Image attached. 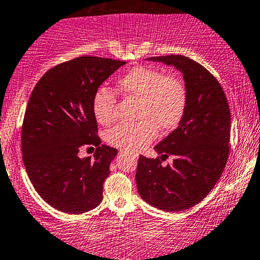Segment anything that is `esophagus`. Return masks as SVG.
Returning <instances> with one entry per match:
<instances>
[{
  "label": "esophagus",
  "mask_w": 260,
  "mask_h": 260,
  "mask_svg": "<svg viewBox=\"0 0 260 260\" xmlns=\"http://www.w3.org/2000/svg\"><path fill=\"white\" fill-rule=\"evenodd\" d=\"M123 153H124V154H129V156H132L134 159H136V158H137V157H138V156H137V154H134V153H127V152H122V151H121V152H120V154H123Z\"/></svg>",
  "instance_id": "34e87169"
}]
</instances>
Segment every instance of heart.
Here are the masks:
<instances>
[{
  "label": "heart",
  "instance_id": "heart-1",
  "mask_svg": "<svg viewBox=\"0 0 260 260\" xmlns=\"http://www.w3.org/2000/svg\"><path fill=\"white\" fill-rule=\"evenodd\" d=\"M115 90L122 97L138 98L134 123H120L109 131L110 145L136 152L156 139L158 127L173 131L179 126L188 107V87L182 78L166 74L147 66H136L121 75ZM116 96L109 88L100 87L92 98V111L98 122L114 120Z\"/></svg>",
  "mask_w": 260,
  "mask_h": 260
}]
</instances>
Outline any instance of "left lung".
I'll return each mask as SVG.
<instances>
[{
	"mask_svg": "<svg viewBox=\"0 0 260 260\" xmlns=\"http://www.w3.org/2000/svg\"><path fill=\"white\" fill-rule=\"evenodd\" d=\"M181 71L188 107L179 127L154 150L162 157L138 160L136 180L141 198L164 211H183L205 198L228 160L231 110L221 84L198 62L182 55L151 57ZM173 154L172 166L161 160Z\"/></svg>",
	"mask_w": 260,
	"mask_h": 260,
	"instance_id": "1",
	"label": "left lung"
}]
</instances>
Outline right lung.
I'll list each match as a JSON object with an SVG mask.
<instances>
[{
	"instance_id": "obj_1",
	"label": "right lung",
	"mask_w": 260,
	"mask_h": 260,
	"mask_svg": "<svg viewBox=\"0 0 260 260\" xmlns=\"http://www.w3.org/2000/svg\"><path fill=\"white\" fill-rule=\"evenodd\" d=\"M124 61L80 56L49 70L36 85L21 127L22 160L38 194L52 208L84 213L103 199L114 147L101 145L92 98ZM96 146L95 158L78 149Z\"/></svg>"
}]
</instances>
